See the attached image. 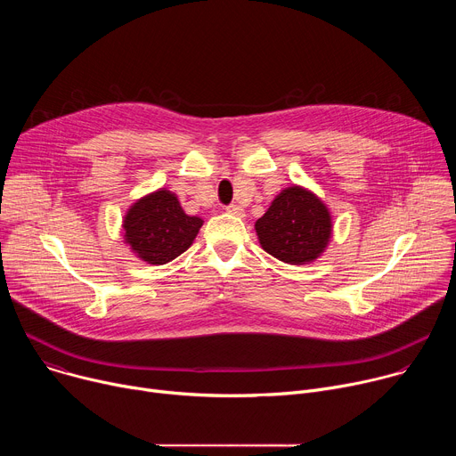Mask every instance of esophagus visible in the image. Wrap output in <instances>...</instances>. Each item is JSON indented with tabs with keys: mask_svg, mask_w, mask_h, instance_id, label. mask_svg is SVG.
Listing matches in <instances>:
<instances>
[{
	"mask_svg": "<svg viewBox=\"0 0 456 456\" xmlns=\"http://www.w3.org/2000/svg\"><path fill=\"white\" fill-rule=\"evenodd\" d=\"M225 209H227V213H231V215H234V216H243V209H241L240 206L231 204V206H227Z\"/></svg>",
	"mask_w": 456,
	"mask_h": 456,
	"instance_id": "1",
	"label": "esophagus"
}]
</instances>
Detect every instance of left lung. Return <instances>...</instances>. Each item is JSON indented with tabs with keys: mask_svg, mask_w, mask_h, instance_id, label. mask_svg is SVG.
<instances>
[{
	"mask_svg": "<svg viewBox=\"0 0 456 456\" xmlns=\"http://www.w3.org/2000/svg\"><path fill=\"white\" fill-rule=\"evenodd\" d=\"M262 247L290 265H303L327 247L332 234V218L314 192L292 185L283 189L269 211L256 222Z\"/></svg>",
	"mask_w": 456,
	"mask_h": 456,
	"instance_id": "left-lung-1",
	"label": "left lung"
}]
</instances>
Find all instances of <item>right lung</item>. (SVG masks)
Listing matches in <instances>:
<instances>
[{
	"mask_svg": "<svg viewBox=\"0 0 456 456\" xmlns=\"http://www.w3.org/2000/svg\"><path fill=\"white\" fill-rule=\"evenodd\" d=\"M204 220L187 216L167 189L137 200L124 218V238L134 252L151 265H164L185 252Z\"/></svg>",
	"mask_w": 456,
	"mask_h": 456,
	"instance_id": "1",
	"label": "right lung"
}]
</instances>
